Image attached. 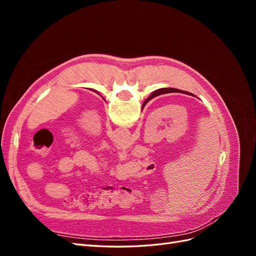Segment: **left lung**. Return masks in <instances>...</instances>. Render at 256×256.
<instances>
[{
    "mask_svg": "<svg viewBox=\"0 0 256 256\" xmlns=\"http://www.w3.org/2000/svg\"><path fill=\"white\" fill-rule=\"evenodd\" d=\"M95 92H96V90H95ZM97 92V94H99V92Z\"/></svg>",
    "mask_w": 256,
    "mask_h": 256,
    "instance_id": "obj_1",
    "label": "left lung"
}]
</instances>
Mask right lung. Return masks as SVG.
<instances>
[{"label":"right lung","mask_w":256,"mask_h":256,"mask_svg":"<svg viewBox=\"0 0 256 256\" xmlns=\"http://www.w3.org/2000/svg\"><path fill=\"white\" fill-rule=\"evenodd\" d=\"M168 92H182V94H187V95H190V96H193V94H191V92H184V90H177V88H159V90H154V92H152V94L150 95V97L147 98L145 102H144V104H143V106L150 102V99H152V98H154V97H157V96H159V95H164V94H168Z\"/></svg>","instance_id":"1"}]
</instances>
